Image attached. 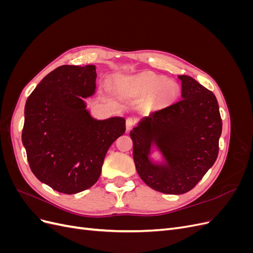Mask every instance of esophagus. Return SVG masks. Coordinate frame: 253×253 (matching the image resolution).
<instances>
[{
  "label": "esophagus",
  "instance_id": "esophagus-1",
  "mask_svg": "<svg viewBox=\"0 0 253 253\" xmlns=\"http://www.w3.org/2000/svg\"><path fill=\"white\" fill-rule=\"evenodd\" d=\"M134 124H135L134 119H133V118H131V117H128V118L126 119V131H129V129H131V128L134 126Z\"/></svg>",
  "mask_w": 253,
  "mask_h": 253
}]
</instances>
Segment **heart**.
I'll return each instance as SVG.
<instances>
[{
	"mask_svg": "<svg viewBox=\"0 0 253 253\" xmlns=\"http://www.w3.org/2000/svg\"><path fill=\"white\" fill-rule=\"evenodd\" d=\"M118 89L122 94L134 96H150L152 101L158 106H167L173 103L178 97L179 88L175 82L167 81L160 76L144 73L137 77L118 80Z\"/></svg>",
	"mask_w": 253,
	"mask_h": 253,
	"instance_id": "heart-1",
	"label": "heart"
}]
</instances>
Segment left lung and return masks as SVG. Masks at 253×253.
I'll return each mask as SVG.
<instances>
[{
	"instance_id": "1",
	"label": "left lung",
	"mask_w": 253,
	"mask_h": 253,
	"mask_svg": "<svg viewBox=\"0 0 253 253\" xmlns=\"http://www.w3.org/2000/svg\"><path fill=\"white\" fill-rule=\"evenodd\" d=\"M181 100L141 118L129 136L145 185L166 194L193 189L215 163L221 119L215 96L192 77L178 76ZM160 153L156 162L151 153Z\"/></svg>"
}]
</instances>
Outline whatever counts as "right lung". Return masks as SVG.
Returning a JSON list of instances; mask_svg holds the SVG:
<instances>
[{"label": "right lung", "instance_id": "right-lung-1", "mask_svg": "<svg viewBox=\"0 0 253 253\" xmlns=\"http://www.w3.org/2000/svg\"><path fill=\"white\" fill-rule=\"evenodd\" d=\"M95 65H62L28 97L22 142L36 177L76 194L96 183L112 143L126 132L124 117L98 120L84 99L96 93Z\"/></svg>", "mask_w": 253, "mask_h": 253}]
</instances>
